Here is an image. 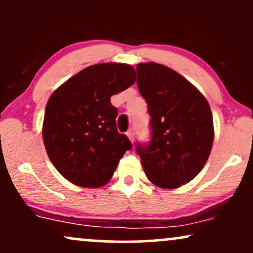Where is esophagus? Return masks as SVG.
Returning a JSON list of instances; mask_svg holds the SVG:
<instances>
[{"mask_svg": "<svg viewBox=\"0 0 253 253\" xmlns=\"http://www.w3.org/2000/svg\"><path fill=\"white\" fill-rule=\"evenodd\" d=\"M126 134H127V136H128L129 140L133 143V141H134V128H130L128 132L126 133Z\"/></svg>", "mask_w": 253, "mask_h": 253, "instance_id": "esophagus-1", "label": "esophagus"}]
</instances>
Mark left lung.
I'll return each instance as SVG.
<instances>
[{
  "label": "left lung",
  "mask_w": 253,
  "mask_h": 253,
  "mask_svg": "<svg viewBox=\"0 0 253 253\" xmlns=\"http://www.w3.org/2000/svg\"><path fill=\"white\" fill-rule=\"evenodd\" d=\"M136 75L152 129L151 141L136 145V153L153 184L175 189L196 177L211 155L214 126L210 103L189 81L162 64H138Z\"/></svg>",
  "instance_id": "1"
}]
</instances>
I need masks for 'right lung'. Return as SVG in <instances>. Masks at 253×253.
I'll use <instances>...</instances> for the list:
<instances>
[{
    "instance_id": "add662e5",
    "label": "right lung",
    "mask_w": 253,
    "mask_h": 253,
    "mask_svg": "<svg viewBox=\"0 0 253 253\" xmlns=\"http://www.w3.org/2000/svg\"><path fill=\"white\" fill-rule=\"evenodd\" d=\"M135 82L128 64L102 63L69 78L48 98L42 139L48 158L64 178L83 188L110 181L132 144L118 132L110 97Z\"/></svg>"
}]
</instances>
